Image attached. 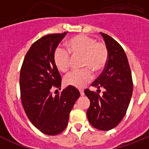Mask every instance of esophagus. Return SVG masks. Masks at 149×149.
Here are the masks:
<instances>
[{"mask_svg": "<svg viewBox=\"0 0 149 149\" xmlns=\"http://www.w3.org/2000/svg\"><path fill=\"white\" fill-rule=\"evenodd\" d=\"M80 93H81V96L84 95V90H82V89H81V90H80Z\"/></svg>", "mask_w": 149, "mask_h": 149, "instance_id": "esophagus-1", "label": "esophagus"}]
</instances>
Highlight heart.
<instances>
[{
    "label": "heart",
    "instance_id": "b5f03b06",
    "mask_svg": "<svg viewBox=\"0 0 149 149\" xmlns=\"http://www.w3.org/2000/svg\"><path fill=\"white\" fill-rule=\"evenodd\" d=\"M67 48L73 56L83 55L82 65L87 68L68 74L64 78V83L66 86L81 89L93 79L91 69L97 72L105 66L108 58L107 48L103 42H96L93 37L84 34L77 35L69 39ZM68 52L63 48H57L54 53L55 65L62 72H67L70 67L72 58Z\"/></svg>",
    "mask_w": 149,
    "mask_h": 149
}]
</instances>
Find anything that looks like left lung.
<instances>
[{"mask_svg": "<svg viewBox=\"0 0 149 149\" xmlns=\"http://www.w3.org/2000/svg\"><path fill=\"white\" fill-rule=\"evenodd\" d=\"M104 40L108 59L104 70L92 84L103 95L85 89L84 93L90 101L86 111L88 120L94 127L109 131L119 125L126 113L133 93L131 68L122 46L110 36L100 33Z\"/></svg>", "mask_w": 149, "mask_h": 149, "instance_id": "obj_1", "label": "left lung"}]
</instances>
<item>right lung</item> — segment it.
I'll return each mask as SVG.
<instances>
[{
    "label": "right lung",
    "mask_w": 149,
    "mask_h": 149,
    "mask_svg": "<svg viewBox=\"0 0 149 149\" xmlns=\"http://www.w3.org/2000/svg\"><path fill=\"white\" fill-rule=\"evenodd\" d=\"M67 33L46 35L27 51L20 72L21 99L28 119L41 132L57 135L67 127L69 113L81 94L68 86L52 95V86H61V76L54 53Z\"/></svg>",
    "instance_id": "1"
}]
</instances>
